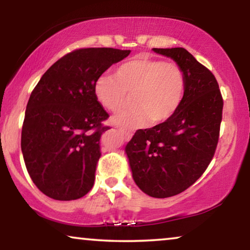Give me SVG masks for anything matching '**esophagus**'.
I'll list each match as a JSON object with an SVG mask.
<instances>
[{
  "label": "esophagus",
  "mask_w": 250,
  "mask_h": 250,
  "mask_svg": "<svg viewBox=\"0 0 250 250\" xmlns=\"http://www.w3.org/2000/svg\"><path fill=\"white\" fill-rule=\"evenodd\" d=\"M121 132H122L123 136H124V138H125V140H129V139L132 138V133L131 132L125 131V129H121Z\"/></svg>",
  "instance_id": "esophagus-1"
}]
</instances>
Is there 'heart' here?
Wrapping results in <instances>:
<instances>
[{"label":"heart","mask_w":250,"mask_h":250,"mask_svg":"<svg viewBox=\"0 0 250 250\" xmlns=\"http://www.w3.org/2000/svg\"><path fill=\"white\" fill-rule=\"evenodd\" d=\"M114 76L99 77L93 93L99 104L111 112L123 110L133 95L135 107L112 118L115 125L123 127H141L149 121L152 124L168 121L186 95V73L175 62L136 57L122 63Z\"/></svg>","instance_id":"obj_1"}]
</instances>
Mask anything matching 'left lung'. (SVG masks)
<instances>
[{"instance_id": "left-lung-1", "label": "left lung", "mask_w": 250, "mask_h": 250, "mask_svg": "<svg viewBox=\"0 0 250 250\" xmlns=\"http://www.w3.org/2000/svg\"><path fill=\"white\" fill-rule=\"evenodd\" d=\"M152 50L182 67L186 95L173 117L136 131L125 151L136 186L150 197L168 198L192 186L213 159L223 98L213 73L186 49Z\"/></svg>"}]
</instances>
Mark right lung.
Here are the masks:
<instances>
[{
	"label": "right lung",
	"mask_w": 250,
	"mask_h": 250,
	"mask_svg": "<svg viewBox=\"0 0 250 250\" xmlns=\"http://www.w3.org/2000/svg\"><path fill=\"white\" fill-rule=\"evenodd\" d=\"M112 47L78 49L47 69L30 94L21 151L35 186L56 200L84 197L94 184L108 112L93 93L95 81L129 54Z\"/></svg>",
	"instance_id": "1"
}]
</instances>
